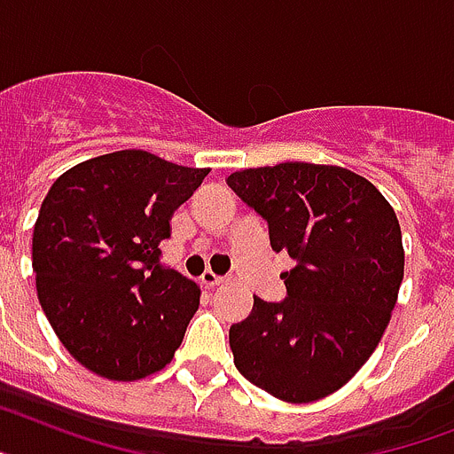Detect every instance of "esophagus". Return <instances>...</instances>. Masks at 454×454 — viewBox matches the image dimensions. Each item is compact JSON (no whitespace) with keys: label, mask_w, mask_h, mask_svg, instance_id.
Wrapping results in <instances>:
<instances>
[{"label":"esophagus","mask_w":454,"mask_h":454,"mask_svg":"<svg viewBox=\"0 0 454 454\" xmlns=\"http://www.w3.org/2000/svg\"><path fill=\"white\" fill-rule=\"evenodd\" d=\"M201 283H204L206 287H218L220 283H224V278L215 276L213 271H204V273H201Z\"/></svg>","instance_id":"obj_1"}]
</instances>
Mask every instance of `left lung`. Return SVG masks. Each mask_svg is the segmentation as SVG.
<instances>
[{
	"label": "left lung",
	"instance_id": "obj_1",
	"mask_svg": "<svg viewBox=\"0 0 454 454\" xmlns=\"http://www.w3.org/2000/svg\"><path fill=\"white\" fill-rule=\"evenodd\" d=\"M227 185L269 227L286 299L254 297L230 327L243 378L283 402L332 395L376 350L403 280L402 230L366 178L340 167L283 162L243 168Z\"/></svg>",
	"mask_w": 454,
	"mask_h": 454
}]
</instances>
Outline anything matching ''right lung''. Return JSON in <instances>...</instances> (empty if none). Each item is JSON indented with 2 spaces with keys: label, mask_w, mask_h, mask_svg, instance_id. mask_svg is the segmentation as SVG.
Segmentation results:
<instances>
[{
  "label": "right lung",
  "mask_w": 454,
  "mask_h": 454,
  "mask_svg": "<svg viewBox=\"0 0 454 454\" xmlns=\"http://www.w3.org/2000/svg\"><path fill=\"white\" fill-rule=\"evenodd\" d=\"M206 174L118 151L76 164L48 190L32 239L36 292L85 369L137 380L171 362L200 309V287L164 264L160 243Z\"/></svg>",
  "instance_id": "obj_1"
}]
</instances>
